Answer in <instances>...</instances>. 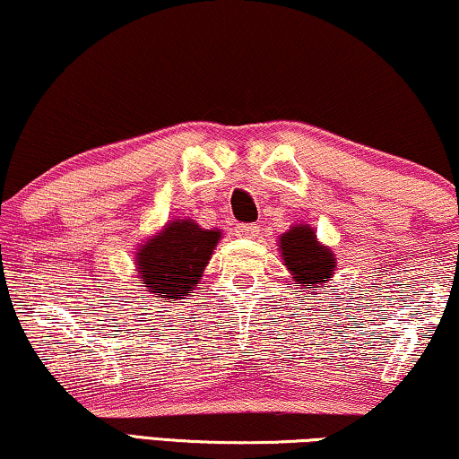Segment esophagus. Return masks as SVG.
<instances>
[{"label": "esophagus", "mask_w": 459, "mask_h": 459, "mask_svg": "<svg viewBox=\"0 0 459 459\" xmlns=\"http://www.w3.org/2000/svg\"><path fill=\"white\" fill-rule=\"evenodd\" d=\"M235 232H237L238 237L254 238V237L260 235V224H254V222H249V224H237V227H235Z\"/></svg>", "instance_id": "1"}]
</instances>
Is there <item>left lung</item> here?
Masks as SVG:
<instances>
[{
	"label": "left lung",
	"mask_w": 459,
	"mask_h": 459,
	"mask_svg": "<svg viewBox=\"0 0 459 459\" xmlns=\"http://www.w3.org/2000/svg\"><path fill=\"white\" fill-rule=\"evenodd\" d=\"M281 251L285 266L295 276V285L309 289L316 295V287L331 279L334 270V255L331 249L316 241L314 230L299 224L281 237Z\"/></svg>",
	"instance_id": "left-lung-1"
}]
</instances>
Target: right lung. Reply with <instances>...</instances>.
I'll return each instance as SVG.
<instances>
[{
	"label": "right lung",
	"instance_id": "obj_1",
	"mask_svg": "<svg viewBox=\"0 0 459 459\" xmlns=\"http://www.w3.org/2000/svg\"><path fill=\"white\" fill-rule=\"evenodd\" d=\"M221 232L195 222H172L150 238L137 254V273L147 291L166 299H183L197 287Z\"/></svg>",
	"mask_w": 459,
	"mask_h": 459
}]
</instances>
